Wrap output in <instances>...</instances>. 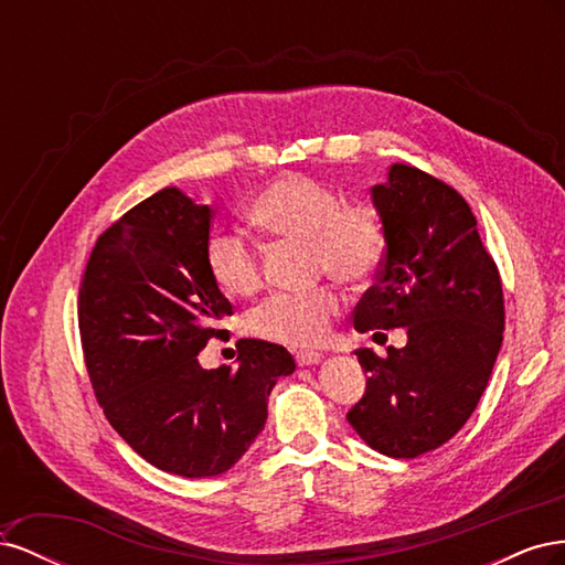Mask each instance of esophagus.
<instances>
[{
  "mask_svg": "<svg viewBox=\"0 0 565 565\" xmlns=\"http://www.w3.org/2000/svg\"><path fill=\"white\" fill-rule=\"evenodd\" d=\"M295 358H297V365L299 367H309V365H318L322 361V353H318V351H299Z\"/></svg>",
  "mask_w": 565,
  "mask_h": 565,
  "instance_id": "obj_1",
  "label": "esophagus"
}]
</instances>
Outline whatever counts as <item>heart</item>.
I'll use <instances>...</instances> for the list:
<instances>
[{
    "instance_id": "heart-1",
    "label": "heart",
    "mask_w": 565,
    "mask_h": 565,
    "mask_svg": "<svg viewBox=\"0 0 565 565\" xmlns=\"http://www.w3.org/2000/svg\"><path fill=\"white\" fill-rule=\"evenodd\" d=\"M249 218L266 233L311 245L318 273L344 282H363L384 254L382 221L370 204H341L332 185L303 174H287L266 185L249 204ZM207 270L221 292L252 297L262 287V256L247 237L214 231L204 249ZM341 297L332 287L268 297L249 316V330L287 347H316L328 337Z\"/></svg>"
}]
</instances>
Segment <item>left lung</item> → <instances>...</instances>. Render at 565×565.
Wrapping results in <instances>:
<instances>
[{
	"label": "left lung",
	"mask_w": 565,
	"mask_h": 565,
	"mask_svg": "<svg viewBox=\"0 0 565 565\" xmlns=\"http://www.w3.org/2000/svg\"><path fill=\"white\" fill-rule=\"evenodd\" d=\"M370 195L386 252L353 328H405L407 344L386 358L355 351L370 377L347 419L372 450L413 459L450 440L481 401L502 347V282L448 183L396 162Z\"/></svg>",
	"instance_id": "obj_1"
}]
</instances>
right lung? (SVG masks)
<instances>
[{"instance_id": "add662e5", "label": "right lung", "mask_w": 565, "mask_h": 565, "mask_svg": "<svg viewBox=\"0 0 565 565\" xmlns=\"http://www.w3.org/2000/svg\"><path fill=\"white\" fill-rule=\"evenodd\" d=\"M212 214L174 185L136 204L96 241L77 306L113 429L152 467L185 478L228 471L264 431L273 386L297 367L259 339L237 344V367L200 365L233 316L204 259Z\"/></svg>"}]
</instances>
